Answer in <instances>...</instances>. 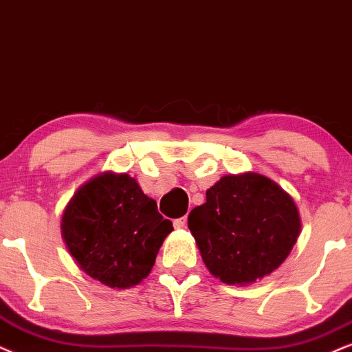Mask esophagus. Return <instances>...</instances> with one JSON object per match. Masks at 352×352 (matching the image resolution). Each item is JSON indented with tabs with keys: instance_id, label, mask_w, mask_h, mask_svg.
<instances>
[{
	"instance_id": "esophagus-1",
	"label": "esophagus",
	"mask_w": 352,
	"mask_h": 352,
	"mask_svg": "<svg viewBox=\"0 0 352 352\" xmlns=\"http://www.w3.org/2000/svg\"><path fill=\"white\" fill-rule=\"evenodd\" d=\"M186 226V216L179 217V219H173V228L175 229H184Z\"/></svg>"
}]
</instances>
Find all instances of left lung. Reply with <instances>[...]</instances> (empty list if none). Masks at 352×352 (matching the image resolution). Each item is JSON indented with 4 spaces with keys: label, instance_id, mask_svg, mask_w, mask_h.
Instances as JSON below:
<instances>
[{
    "label": "left lung",
    "instance_id": "1",
    "mask_svg": "<svg viewBox=\"0 0 352 352\" xmlns=\"http://www.w3.org/2000/svg\"><path fill=\"white\" fill-rule=\"evenodd\" d=\"M193 234L209 273L228 284H248L273 273L300 232L292 198L260 173L226 175L191 209Z\"/></svg>",
    "mask_w": 352,
    "mask_h": 352
}]
</instances>
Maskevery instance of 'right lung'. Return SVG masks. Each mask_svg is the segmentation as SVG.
Masks as SVG:
<instances>
[{"instance_id": "add662e5", "label": "right lung", "mask_w": 352, "mask_h": 352, "mask_svg": "<svg viewBox=\"0 0 352 352\" xmlns=\"http://www.w3.org/2000/svg\"><path fill=\"white\" fill-rule=\"evenodd\" d=\"M173 230L128 173H102L76 191L61 234L84 273L110 287L136 286L151 273Z\"/></svg>"}]
</instances>
